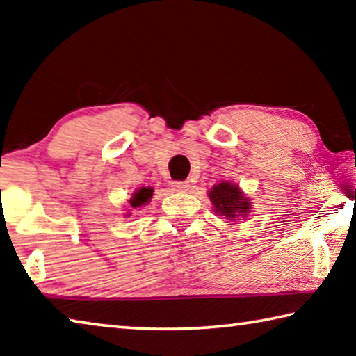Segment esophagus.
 Returning a JSON list of instances; mask_svg holds the SVG:
<instances>
[{"instance_id": "34e87169", "label": "esophagus", "mask_w": 356, "mask_h": 356, "mask_svg": "<svg viewBox=\"0 0 356 356\" xmlns=\"http://www.w3.org/2000/svg\"><path fill=\"white\" fill-rule=\"evenodd\" d=\"M171 186H172V188L176 190V191H185L186 188H190V185L186 184V182H172Z\"/></svg>"}]
</instances>
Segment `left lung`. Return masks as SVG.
<instances>
[{
  "label": "left lung",
  "mask_w": 356,
  "mask_h": 356,
  "mask_svg": "<svg viewBox=\"0 0 356 356\" xmlns=\"http://www.w3.org/2000/svg\"><path fill=\"white\" fill-rule=\"evenodd\" d=\"M210 201L213 202V210L227 220H234L237 216H246L250 213L251 202L238 190V185L222 182L215 185L212 191H209Z\"/></svg>",
  "instance_id": "8db88e82"
}]
</instances>
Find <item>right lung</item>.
<instances>
[{
  "mask_svg": "<svg viewBox=\"0 0 356 356\" xmlns=\"http://www.w3.org/2000/svg\"><path fill=\"white\" fill-rule=\"evenodd\" d=\"M152 191L154 190L150 188V186H147V188H146V186H143V188L135 191L134 196H131V200H130V206L134 209L146 206L150 197H152Z\"/></svg>",
  "mask_w": 356,
  "mask_h": 356,
  "instance_id": "obj_1",
  "label": "right lung"
}]
</instances>
